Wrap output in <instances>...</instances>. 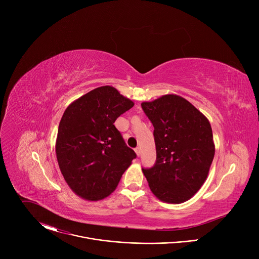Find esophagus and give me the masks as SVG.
Returning <instances> with one entry per match:
<instances>
[{"mask_svg":"<svg viewBox=\"0 0 259 259\" xmlns=\"http://www.w3.org/2000/svg\"><path fill=\"white\" fill-rule=\"evenodd\" d=\"M135 153H136V155L139 157L140 156V147H136L135 149Z\"/></svg>","mask_w":259,"mask_h":259,"instance_id":"1","label":"esophagus"}]
</instances>
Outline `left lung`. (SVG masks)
<instances>
[{
  "mask_svg": "<svg viewBox=\"0 0 259 259\" xmlns=\"http://www.w3.org/2000/svg\"><path fill=\"white\" fill-rule=\"evenodd\" d=\"M141 107L155 128L157 160L152 168H142L149 187L163 202H186L203 186L214 158L211 125L190 101L175 94L142 102Z\"/></svg>",
  "mask_w": 259,
  "mask_h": 259,
  "instance_id": "left-lung-1",
  "label": "left lung"
}]
</instances>
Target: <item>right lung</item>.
Here are the masks:
<instances>
[{
    "label": "right lung",
    "instance_id": "obj_1",
    "mask_svg": "<svg viewBox=\"0 0 259 259\" xmlns=\"http://www.w3.org/2000/svg\"><path fill=\"white\" fill-rule=\"evenodd\" d=\"M133 105L116 88L102 86L65 109L55 151L64 180L79 197L99 201L109 196L136 158L114 125Z\"/></svg>",
    "mask_w": 259,
    "mask_h": 259
}]
</instances>
